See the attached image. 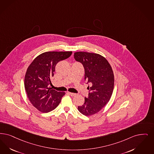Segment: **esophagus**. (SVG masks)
Here are the masks:
<instances>
[{
	"mask_svg": "<svg viewBox=\"0 0 154 154\" xmlns=\"http://www.w3.org/2000/svg\"><path fill=\"white\" fill-rule=\"evenodd\" d=\"M68 94H69V95H70L71 96H75L77 94L76 93H71V92H68Z\"/></svg>",
	"mask_w": 154,
	"mask_h": 154,
	"instance_id": "34e87169",
	"label": "esophagus"
}]
</instances>
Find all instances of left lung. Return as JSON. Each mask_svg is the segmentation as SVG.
<instances>
[{"mask_svg": "<svg viewBox=\"0 0 154 154\" xmlns=\"http://www.w3.org/2000/svg\"><path fill=\"white\" fill-rule=\"evenodd\" d=\"M74 58L84 68L85 83L88 84V96L79 106L82 115L88 116L99 112L111 99L114 87V75L110 64L104 57L88 52L74 53Z\"/></svg>", "mask_w": 154, "mask_h": 154, "instance_id": "8db88e82", "label": "left lung"}]
</instances>
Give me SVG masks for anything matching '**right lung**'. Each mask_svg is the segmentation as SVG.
<instances>
[{"label": "right lung", "instance_id": "add662e5", "mask_svg": "<svg viewBox=\"0 0 154 154\" xmlns=\"http://www.w3.org/2000/svg\"><path fill=\"white\" fill-rule=\"evenodd\" d=\"M72 54V51L46 52L38 55L29 66L25 75V89L30 101L38 110L48 113L60 103L65 93L57 92L49 85L57 63Z\"/></svg>", "mask_w": 154, "mask_h": 154}]
</instances>
